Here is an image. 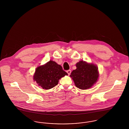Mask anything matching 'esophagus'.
<instances>
[{
    "label": "esophagus",
    "mask_w": 129,
    "mask_h": 129,
    "mask_svg": "<svg viewBox=\"0 0 129 129\" xmlns=\"http://www.w3.org/2000/svg\"><path fill=\"white\" fill-rule=\"evenodd\" d=\"M67 73L68 74V75H70V74L71 73V71L70 70H69L67 71Z\"/></svg>",
    "instance_id": "1"
}]
</instances>
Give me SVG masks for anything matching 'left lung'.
Masks as SVG:
<instances>
[{
    "label": "left lung",
    "instance_id": "obj_1",
    "mask_svg": "<svg viewBox=\"0 0 129 129\" xmlns=\"http://www.w3.org/2000/svg\"><path fill=\"white\" fill-rule=\"evenodd\" d=\"M76 69L73 71L70 77L75 86L81 89H87L92 87L98 79V68L93 64L80 61L76 64Z\"/></svg>",
    "mask_w": 129,
    "mask_h": 129
}]
</instances>
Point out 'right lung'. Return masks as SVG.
Wrapping results in <instances>:
<instances>
[{"instance_id":"right-lung-1","label":"right lung","mask_w":129,"mask_h":129,"mask_svg":"<svg viewBox=\"0 0 129 129\" xmlns=\"http://www.w3.org/2000/svg\"><path fill=\"white\" fill-rule=\"evenodd\" d=\"M67 75L60 65L50 60L36 68L33 79L43 89H49L57 85L61 78Z\"/></svg>"}]
</instances>
